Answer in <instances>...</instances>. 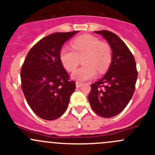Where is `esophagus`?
Masks as SVG:
<instances>
[{
    "label": "esophagus",
    "mask_w": 155,
    "mask_h": 155,
    "mask_svg": "<svg viewBox=\"0 0 155 155\" xmlns=\"http://www.w3.org/2000/svg\"><path fill=\"white\" fill-rule=\"evenodd\" d=\"M82 82H76V87H81V86H82Z\"/></svg>",
    "instance_id": "obj_1"
}]
</instances>
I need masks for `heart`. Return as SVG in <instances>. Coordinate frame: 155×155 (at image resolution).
Listing matches in <instances>:
<instances>
[{
  "label": "heart",
  "mask_w": 155,
  "mask_h": 155,
  "mask_svg": "<svg viewBox=\"0 0 155 155\" xmlns=\"http://www.w3.org/2000/svg\"><path fill=\"white\" fill-rule=\"evenodd\" d=\"M82 58L84 65L72 74L78 82L92 79L97 71L101 74L107 71L112 61L111 48L97 37L85 34L75 38L71 47L63 46L60 51V60L68 72L74 71Z\"/></svg>",
  "instance_id": "heart-1"
}]
</instances>
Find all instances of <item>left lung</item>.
<instances>
[{
    "mask_svg": "<svg viewBox=\"0 0 155 155\" xmlns=\"http://www.w3.org/2000/svg\"><path fill=\"white\" fill-rule=\"evenodd\" d=\"M94 32L107 40L112 55L107 73L91 84L88 101L95 113L111 118L119 114L132 98L138 72L134 55L122 40L106 30Z\"/></svg>",
    "mask_w": 155,
    "mask_h": 155,
    "instance_id": "1",
    "label": "left lung"
}]
</instances>
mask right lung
<instances>
[{"mask_svg":"<svg viewBox=\"0 0 155 155\" xmlns=\"http://www.w3.org/2000/svg\"><path fill=\"white\" fill-rule=\"evenodd\" d=\"M77 32L54 33L41 39L30 49L21 67V89L26 101L43 119L51 121L61 116L76 89L61 61L60 51Z\"/></svg>","mask_w":155,"mask_h":155,"instance_id":"1","label":"right lung"}]
</instances>
